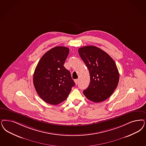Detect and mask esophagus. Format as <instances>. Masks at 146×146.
<instances>
[{"label": "esophagus", "instance_id": "esophagus-1", "mask_svg": "<svg viewBox=\"0 0 146 146\" xmlns=\"http://www.w3.org/2000/svg\"><path fill=\"white\" fill-rule=\"evenodd\" d=\"M74 81H75V83H76V84H78V79H76V80H74Z\"/></svg>", "mask_w": 146, "mask_h": 146}]
</instances>
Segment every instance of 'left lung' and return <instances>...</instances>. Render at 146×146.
<instances>
[{
	"mask_svg": "<svg viewBox=\"0 0 146 146\" xmlns=\"http://www.w3.org/2000/svg\"><path fill=\"white\" fill-rule=\"evenodd\" d=\"M79 53L90 74L91 81L83 91L84 95L94 102L105 100L119 83V73L115 61L105 51L94 46L81 47Z\"/></svg>",
	"mask_w": 146,
	"mask_h": 146,
	"instance_id": "8db88e82",
	"label": "left lung"
}]
</instances>
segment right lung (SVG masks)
<instances>
[{
	"mask_svg": "<svg viewBox=\"0 0 146 146\" xmlns=\"http://www.w3.org/2000/svg\"><path fill=\"white\" fill-rule=\"evenodd\" d=\"M70 50L56 46L41 57L35 68L33 85L46 102L56 105L65 100L75 83L70 72L64 66Z\"/></svg>",
	"mask_w": 146,
	"mask_h": 146,
	"instance_id": "right-lung-1",
	"label": "right lung"
}]
</instances>
